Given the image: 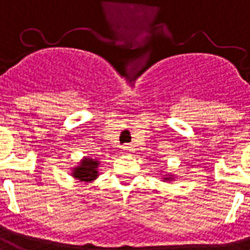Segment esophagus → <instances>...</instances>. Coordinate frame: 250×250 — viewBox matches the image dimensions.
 <instances>
[{
    "mask_svg": "<svg viewBox=\"0 0 250 250\" xmlns=\"http://www.w3.org/2000/svg\"><path fill=\"white\" fill-rule=\"evenodd\" d=\"M133 152V148H132V146H129V144H125V146H122V154L125 155H129Z\"/></svg>",
    "mask_w": 250,
    "mask_h": 250,
    "instance_id": "obj_1",
    "label": "esophagus"
}]
</instances>
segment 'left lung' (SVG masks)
<instances>
[{"mask_svg": "<svg viewBox=\"0 0 250 250\" xmlns=\"http://www.w3.org/2000/svg\"><path fill=\"white\" fill-rule=\"evenodd\" d=\"M165 181H168V180H173V177H167V178H163Z\"/></svg>", "mask_w": 250, "mask_h": 250, "instance_id": "obj_1", "label": "left lung"}]
</instances>
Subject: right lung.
Returning <instances> with one entry per match:
<instances>
[{"instance_id": "right-lung-1", "label": "right lung", "mask_w": 250, "mask_h": 250, "mask_svg": "<svg viewBox=\"0 0 250 250\" xmlns=\"http://www.w3.org/2000/svg\"><path fill=\"white\" fill-rule=\"evenodd\" d=\"M98 166H99V161H96L94 158H84L80 162V165L73 168L72 175L76 180H80L83 182H92L99 175Z\"/></svg>"}]
</instances>
